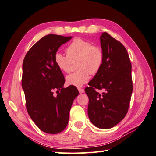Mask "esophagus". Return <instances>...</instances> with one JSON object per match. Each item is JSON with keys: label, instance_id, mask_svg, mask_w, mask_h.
I'll use <instances>...</instances> for the list:
<instances>
[{"label": "esophagus", "instance_id": "34e87169", "mask_svg": "<svg viewBox=\"0 0 156 156\" xmlns=\"http://www.w3.org/2000/svg\"><path fill=\"white\" fill-rule=\"evenodd\" d=\"M78 89L79 93H80V94H81V93H83L84 92V90L83 89H81V88H78Z\"/></svg>", "mask_w": 156, "mask_h": 156}]
</instances>
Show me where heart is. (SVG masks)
I'll return each instance as SVG.
<instances>
[{
  "mask_svg": "<svg viewBox=\"0 0 156 156\" xmlns=\"http://www.w3.org/2000/svg\"><path fill=\"white\" fill-rule=\"evenodd\" d=\"M67 56L57 52L55 55V63L59 70L68 72L72 62L77 60L78 70L66 76L68 85L80 87L89 80L90 74H95L100 70L104 62V52L100 47L82 38H75L66 49Z\"/></svg>",
  "mask_w": 156,
  "mask_h": 156,
  "instance_id": "1",
  "label": "heart"
}]
</instances>
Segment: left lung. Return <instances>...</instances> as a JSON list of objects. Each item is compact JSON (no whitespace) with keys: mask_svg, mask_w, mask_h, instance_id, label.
<instances>
[{"mask_svg":"<svg viewBox=\"0 0 156 156\" xmlns=\"http://www.w3.org/2000/svg\"><path fill=\"white\" fill-rule=\"evenodd\" d=\"M104 62L100 70L89 83L88 115L91 123L101 129H110L126 115L133 90L132 65L123 45L108 33L100 36ZM95 89H103L100 94Z\"/></svg>","mask_w":156,"mask_h":156,"instance_id":"obj_1","label":"left lung"}]
</instances>
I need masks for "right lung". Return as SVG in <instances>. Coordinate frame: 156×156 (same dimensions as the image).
<instances>
[{"label": "right lung", "instance_id": "right-lung-1", "mask_svg": "<svg viewBox=\"0 0 156 156\" xmlns=\"http://www.w3.org/2000/svg\"><path fill=\"white\" fill-rule=\"evenodd\" d=\"M72 37L46 35L28 51L22 64V87L28 113L41 131L55 134L68 124L69 111L79 92L77 88H64L63 73L55 63V55ZM59 94L53 95V90Z\"/></svg>", "mask_w": 156, "mask_h": 156}]
</instances>
